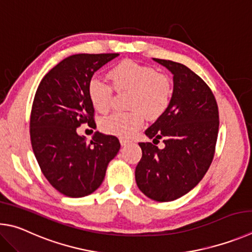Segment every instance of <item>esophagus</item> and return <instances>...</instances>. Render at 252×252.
Here are the masks:
<instances>
[{
    "instance_id": "esophagus-1",
    "label": "esophagus",
    "mask_w": 252,
    "mask_h": 252,
    "mask_svg": "<svg viewBox=\"0 0 252 252\" xmlns=\"http://www.w3.org/2000/svg\"><path fill=\"white\" fill-rule=\"evenodd\" d=\"M119 142H121L122 146H126L127 144H129V139L125 137H119Z\"/></svg>"
}]
</instances>
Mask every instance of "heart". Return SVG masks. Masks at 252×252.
I'll use <instances>...</instances> for the list:
<instances>
[{"label": "heart", "instance_id": "1", "mask_svg": "<svg viewBox=\"0 0 252 252\" xmlns=\"http://www.w3.org/2000/svg\"><path fill=\"white\" fill-rule=\"evenodd\" d=\"M109 77L117 91H129V112H115L100 119L104 133L128 137L143 126L145 114L157 118L165 113L171 99L173 87L169 78L157 73L152 66L127 60L110 69ZM88 97L96 110L107 112L112 106L113 87L99 78H92L87 87Z\"/></svg>", "mask_w": 252, "mask_h": 252}]
</instances>
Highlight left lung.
<instances>
[{"mask_svg":"<svg viewBox=\"0 0 252 252\" xmlns=\"http://www.w3.org/2000/svg\"><path fill=\"white\" fill-rule=\"evenodd\" d=\"M154 61L174 75V90L165 113L145 134L154 143L164 139L165 147L139 143L143 156L135 178L144 195L166 202L186 195L208 170L217 143L219 113L209 86L190 68L168 60Z\"/></svg>","mask_w":252,"mask_h":252,"instance_id":"obj_1","label":"left lung"}]
</instances>
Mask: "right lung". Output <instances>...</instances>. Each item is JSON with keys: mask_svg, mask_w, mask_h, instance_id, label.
Returning <instances> with one entry per match:
<instances>
[{"mask_svg": "<svg viewBox=\"0 0 252 252\" xmlns=\"http://www.w3.org/2000/svg\"><path fill=\"white\" fill-rule=\"evenodd\" d=\"M119 54H75L54 66L39 83L30 119L31 143L43 175L70 198L91 195L103 183L109 161L121 148L118 138L96 131L91 143L76 131L95 127L88 97L93 75Z\"/></svg>", "mask_w": 252, "mask_h": 252, "instance_id": "obj_1", "label": "right lung"}]
</instances>
